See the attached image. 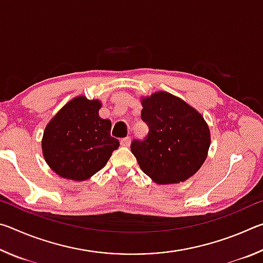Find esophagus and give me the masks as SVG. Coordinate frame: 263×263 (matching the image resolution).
<instances>
[{
	"instance_id": "esophagus-1",
	"label": "esophagus",
	"mask_w": 263,
	"mask_h": 263,
	"mask_svg": "<svg viewBox=\"0 0 263 263\" xmlns=\"http://www.w3.org/2000/svg\"><path fill=\"white\" fill-rule=\"evenodd\" d=\"M130 142H131V138L130 137H125V138H123V139L121 140V145L122 146H128V145H130Z\"/></svg>"
}]
</instances>
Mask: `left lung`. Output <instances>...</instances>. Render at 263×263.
<instances>
[{
    "instance_id": "8db88e82",
    "label": "left lung",
    "mask_w": 263,
    "mask_h": 263,
    "mask_svg": "<svg viewBox=\"0 0 263 263\" xmlns=\"http://www.w3.org/2000/svg\"><path fill=\"white\" fill-rule=\"evenodd\" d=\"M141 119L149 131L145 140L131 144L141 171L158 184L188 180L208 157L211 136L205 119L167 91L141 97Z\"/></svg>"
}]
</instances>
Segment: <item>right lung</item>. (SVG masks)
Returning <instances> with one entry per match:
<instances>
[{"label":"right lung","mask_w":263,"mask_h":263,"mask_svg":"<svg viewBox=\"0 0 263 263\" xmlns=\"http://www.w3.org/2000/svg\"><path fill=\"white\" fill-rule=\"evenodd\" d=\"M102 103L77 96L45 127L43 155L53 172L73 181L90 179L103 168L119 140L110 136L111 122L100 117Z\"/></svg>","instance_id":"right-lung-1"}]
</instances>
